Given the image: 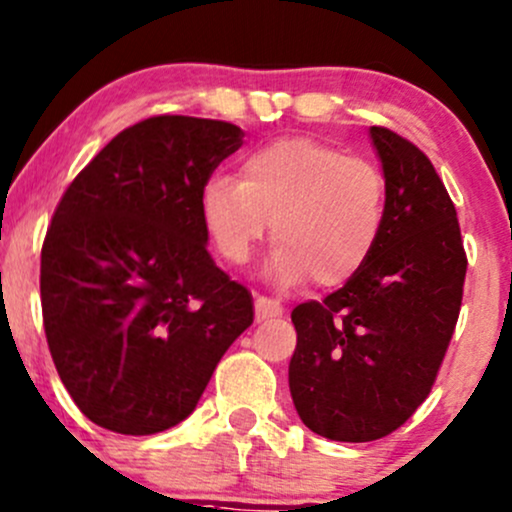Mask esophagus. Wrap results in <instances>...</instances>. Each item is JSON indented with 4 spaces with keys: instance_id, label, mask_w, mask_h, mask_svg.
<instances>
[{
    "instance_id": "34e87169",
    "label": "esophagus",
    "mask_w": 512,
    "mask_h": 512,
    "mask_svg": "<svg viewBox=\"0 0 512 512\" xmlns=\"http://www.w3.org/2000/svg\"><path fill=\"white\" fill-rule=\"evenodd\" d=\"M284 313V306L277 299H269V296H257L255 299V316L257 320L277 318Z\"/></svg>"
}]
</instances>
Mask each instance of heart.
I'll return each mask as SVG.
<instances>
[{
    "label": "heart",
    "mask_w": 512,
    "mask_h": 512,
    "mask_svg": "<svg viewBox=\"0 0 512 512\" xmlns=\"http://www.w3.org/2000/svg\"><path fill=\"white\" fill-rule=\"evenodd\" d=\"M384 216L381 167L308 136L272 140L240 162L238 179L211 177L201 189V221L230 267L250 260L272 221L269 274L282 286L347 282L374 252Z\"/></svg>",
    "instance_id": "b5f03b06"
}]
</instances>
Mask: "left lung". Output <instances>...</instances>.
Here are the masks:
<instances>
[{
	"mask_svg": "<svg viewBox=\"0 0 512 512\" xmlns=\"http://www.w3.org/2000/svg\"><path fill=\"white\" fill-rule=\"evenodd\" d=\"M372 140L386 177L379 243L338 291L291 311V398L308 430L338 442L379 440L418 411L466 277L457 209L430 157L391 128L372 126Z\"/></svg>",
	"mask_w": 512,
	"mask_h": 512,
	"instance_id": "8db88e82",
	"label": "left lung"
}]
</instances>
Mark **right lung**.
Listing matches in <instances>:
<instances>
[{
    "mask_svg": "<svg viewBox=\"0 0 512 512\" xmlns=\"http://www.w3.org/2000/svg\"><path fill=\"white\" fill-rule=\"evenodd\" d=\"M228 121L150 116L94 155L55 206L41 250L50 357L99 428L182 423L252 325V296L206 250L201 189L243 145Z\"/></svg>",
    "mask_w": 512,
    "mask_h": 512,
    "instance_id": "obj_1",
    "label": "right lung"
}]
</instances>
